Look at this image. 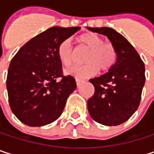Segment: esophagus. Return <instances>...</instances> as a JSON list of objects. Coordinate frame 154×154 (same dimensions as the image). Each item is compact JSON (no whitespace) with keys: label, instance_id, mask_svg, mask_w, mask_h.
<instances>
[{"label":"esophagus","instance_id":"obj_1","mask_svg":"<svg viewBox=\"0 0 154 154\" xmlns=\"http://www.w3.org/2000/svg\"><path fill=\"white\" fill-rule=\"evenodd\" d=\"M76 83H77V87H79L82 82H81V80H78V79H76Z\"/></svg>","mask_w":154,"mask_h":154}]
</instances>
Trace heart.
Returning <instances> with one entry per match:
<instances>
[{
  "instance_id": "obj_1",
  "label": "heart",
  "mask_w": 154,
  "mask_h": 154,
  "mask_svg": "<svg viewBox=\"0 0 154 154\" xmlns=\"http://www.w3.org/2000/svg\"><path fill=\"white\" fill-rule=\"evenodd\" d=\"M80 43L89 50L85 58V66L73 67L66 69L65 73L77 79H85L94 76L98 69L102 71L109 70L115 63L117 52L110 43H106L103 39L93 33L80 36ZM57 55L60 63L65 67H69L75 60V51L71 41L66 39L62 41L57 48Z\"/></svg>"
}]
</instances>
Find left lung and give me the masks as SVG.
<instances>
[{
	"label": "left lung",
	"mask_w": 154,
	"mask_h": 154,
	"mask_svg": "<svg viewBox=\"0 0 154 154\" xmlns=\"http://www.w3.org/2000/svg\"><path fill=\"white\" fill-rule=\"evenodd\" d=\"M106 35L117 52V60L107 73L90 79L94 95L87 101L92 119L105 126L126 122L137 109L145 82L144 63L132 45L110 27H87Z\"/></svg>",
	"instance_id": "8db88e82"
}]
</instances>
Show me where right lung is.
<instances>
[{
	"label": "right lung",
	"mask_w": 154,
	"mask_h": 154,
	"mask_svg": "<svg viewBox=\"0 0 154 154\" xmlns=\"http://www.w3.org/2000/svg\"><path fill=\"white\" fill-rule=\"evenodd\" d=\"M79 29L50 27L24 45L11 60L6 82L9 103L22 123L42 127L61 115L77 84L73 77L62 75L57 48Z\"/></svg>",
	"instance_id": "add662e5"
}]
</instances>
